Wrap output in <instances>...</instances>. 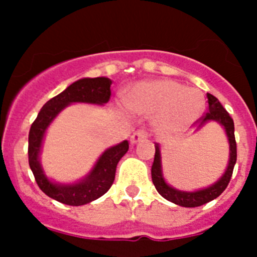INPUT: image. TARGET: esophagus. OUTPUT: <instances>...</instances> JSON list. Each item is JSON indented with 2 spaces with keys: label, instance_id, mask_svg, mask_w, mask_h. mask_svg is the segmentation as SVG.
I'll use <instances>...</instances> for the list:
<instances>
[{
  "label": "esophagus",
  "instance_id": "obj_1",
  "mask_svg": "<svg viewBox=\"0 0 257 257\" xmlns=\"http://www.w3.org/2000/svg\"><path fill=\"white\" fill-rule=\"evenodd\" d=\"M147 138H148V134L145 133L144 130H136L135 133H133V135H131L130 142L131 144H136V143L142 142V140L147 139Z\"/></svg>",
  "mask_w": 257,
  "mask_h": 257
}]
</instances>
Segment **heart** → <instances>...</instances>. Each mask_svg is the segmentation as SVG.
Returning <instances> with one entry per match:
<instances>
[{"label": "heart", "mask_w": 257, "mask_h": 257, "mask_svg": "<svg viewBox=\"0 0 257 257\" xmlns=\"http://www.w3.org/2000/svg\"><path fill=\"white\" fill-rule=\"evenodd\" d=\"M126 105L136 114L154 117L158 130L180 133L201 118L205 99L197 88L185 87L172 79H153L130 88Z\"/></svg>", "instance_id": "obj_1"}]
</instances>
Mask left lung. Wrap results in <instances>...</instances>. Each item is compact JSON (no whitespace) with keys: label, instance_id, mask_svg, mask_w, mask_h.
Instances as JSON below:
<instances>
[{"label":"left lung","instance_id":"1","mask_svg":"<svg viewBox=\"0 0 257 257\" xmlns=\"http://www.w3.org/2000/svg\"><path fill=\"white\" fill-rule=\"evenodd\" d=\"M207 113L199 119V127L205 126V123L210 121L217 122V123L224 127L229 142L228 167H226L225 172L222 174V176L216 183H213L212 185L203 188V189L194 190V192H184V190L172 188L171 185L166 183L165 178H163L160 144L154 145L156 147V154H154V161L153 165H152V180H153L154 187L163 198L172 202L175 205L183 206V207H198V206L205 205L207 202L217 198L228 187L231 174H233V169H234V165L237 162V143H235L233 118L229 115V113L226 112L224 106L220 104V101L213 95L207 94Z\"/></svg>","mask_w":257,"mask_h":257}]
</instances>
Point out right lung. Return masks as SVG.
I'll use <instances>...</instances> for the list:
<instances>
[{"mask_svg": "<svg viewBox=\"0 0 257 257\" xmlns=\"http://www.w3.org/2000/svg\"><path fill=\"white\" fill-rule=\"evenodd\" d=\"M112 81L106 77L82 78L68 86L64 91L50 99L32 123L28 136L29 167L35 175L36 183L50 198L69 206H82L105 194L112 187L117 163L128 151V142L106 149L96 161L92 170L82 180L73 184H59L45 175L40 162V153L45 133L56 115L69 104L87 103L104 105L110 99Z\"/></svg>", "mask_w": 257, "mask_h": 257, "instance_id": "1", "label": "right lung"}]
</instances>
